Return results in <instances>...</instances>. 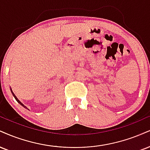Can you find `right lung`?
Instances as JSON below:
<instances>
[{
  "label": "right lung",
  "mask_w": 150,
  "mask_h": 150,
  "mask_svg": "<svg viewBox=\"0 0 150 150\" xmlns=\"http://www.w3.org/2000/svg\"><path fill=\"white\" fill-rule=\"evenodd\" d=\"M12 94H13V96H14V98H15V99H16V100H17V101H18V102H19V103H20V104L21 105H23H23L22 103H21L20 101H19V100H18V99H17V97H16V96H14V93H13V92H12Z\"/></svg>",
  "instance_id": "1"
}]
</instances>
